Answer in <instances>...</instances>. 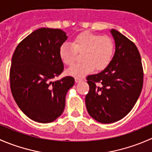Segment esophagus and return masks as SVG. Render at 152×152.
Wrapping results in <instances>:
<instances>
[{
    "label": "esophagus",
    "mask_w": 152,
    "mask_h": 152,
    "mask_svg": "<svg viewBox=\"0 0 152 152\" xmlns=\"http://www.w3.org/2000/svg\"><path fill=\"white\" fill-rule=\"evenodd\" d=\"M82 79H80V78H77V77L75 78V82H76V83H79V82H82Z\"/></svg>",
    "instance_id": "obj_1"
}]
</instances>
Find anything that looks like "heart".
I'll list each match as a JSON object with an SVG mask.
<instances>
[{
    "mask_svg": "<svg viewBox=\"0 0 152 152\" xmlns=\"http://www.w3.org/2000/svg\"><path fill=\"white\" fill-rule=\"evenodd\" d=\"M115 45L109 37L91 32L79 34L72 43L65 42L59 48V56L65 65H72L76 61L77 53H82L83 62L76 64L67 70V73L75 77H84L95 68L102 70L111 62Z\"/></svg>",
    "mask_w": 152,
    "mask_h": 152,
    "instance_id": "obj_1",
    "label": "heart"
}]
</instances>
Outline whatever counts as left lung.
I'll return each mask as SVG.
<instances>
[{
    "label": "left lung",
    "instance_id": "obj_1",
    "mask_svg": "<svg viewBox=\"0 0 152 152\" xmlns=\"http://www.w3.org/2000/svg\"><path fill=\"white\" fill-rule=\"evenodd\" d=\"M115 51L111 62L98 74L87 77L90 90L85 104L89 115L102 124L125 117L137 102L143 84L140 53L133 42L118 31H110Z\"/></svg>",
    "mask_w": 152,
    "mask_h": 152
}]
</instances>
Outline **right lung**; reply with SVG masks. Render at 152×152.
I'll return each mask as SVG.
<instances>
[{"label":"right lung","instance_id":"right-lung-1","mask_svg":"<svg viewBox=\"0 0 152 152\" xmlns=\"http://www.w3.org/2000/svg\"><path fill=\"white\" fill-rule=\"evenodd\" d=\"M67 39L59 28H41L23 39L15 49L10 68V87L19 108L30 119L50 123L62 114L65 96L74 79L53 82L64 70L59 48Z\"/></svg>","mask_w":152,"mask_h":152}]
</instances>
